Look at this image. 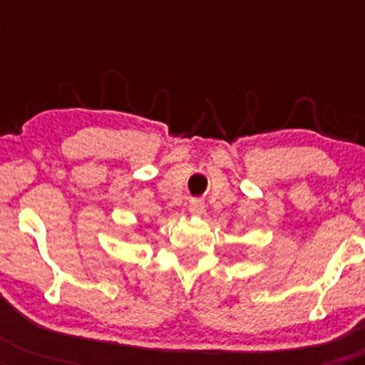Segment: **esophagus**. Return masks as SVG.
Wrapping results in <instances>:
<instances>
[{
    "mask_svg": "<svg viewBox=\"0 0 365 365\" xmlns=\"http://www.w3.org/2000/svg\"><path fill=\"white\" fill-rule=\"evenodd\" d=\"M189 212L192 213V215H201V213L205 212V205L201 203V201H190Z\"/></svg>",
    "mask_w": 365,
    "mask_h": 365,
    "instance_id": "obj_1",
    "label": "esophagus"
}]
</instances>
